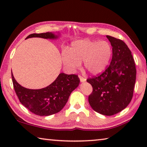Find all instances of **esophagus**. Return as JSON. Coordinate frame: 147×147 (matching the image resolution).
<instances>
[{
	"mask_svg": "<svg viewBox=\"0 0 147 147\" xmlns=\"http://www.w3.org/2000/svg\"><path fill=\"white\" fill-rule=\"evenodd\" d=\"M79 78H80V80L81 82H86V78H83V77L81 76H79Z\"/></svg>",
	"mask_w": 147,
	"mask_h": 147,
	"instance_id": "1",
	"label": "esophagus"
}]
</instances>
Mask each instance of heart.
I'll list each match as a JSON object with an SVG mask.
<instances>
[{
	"label": "heart",
	"instance_id": "b5f03b06",
	"mask_svg": "<svg viewBox=\"0 0 147 147\" xmlns=\"http://www.w3.org/2000/svg\"><path fill=\"white\" fill-rule=\"evenodd\" d=\"M112 56V47L106 41L80 39L73 42L61 54L64 65L70 71L80 68L81 62L89 73L98 74L105 70Z\"/></svg>",
	"mask_w": 147,
	"mask_h": 147
}]
</instances>
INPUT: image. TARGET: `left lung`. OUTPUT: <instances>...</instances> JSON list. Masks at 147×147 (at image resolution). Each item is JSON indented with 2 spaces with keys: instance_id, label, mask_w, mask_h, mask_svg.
I'll return each mask as SVG.
<instances>
[{
  "instance_id": "left-lung-1",
  "label": "left lung",
  "mask_w": 147,
  "mask_h": 147,
  "mask_svg": "<svg viewBox=\"0 0 147 147\" xmlns=\"http://www.w3.org/2000/svg\"><path fill=\"white\" fill-rule=\"evenodd\" d=\"M112 46L110 65L102 74L87 80L93 87L88 100L92 109L111 116L126 108L132 98L136 69L128 46L121 39L106 36Z\"/></svg>"
}]
</instances>
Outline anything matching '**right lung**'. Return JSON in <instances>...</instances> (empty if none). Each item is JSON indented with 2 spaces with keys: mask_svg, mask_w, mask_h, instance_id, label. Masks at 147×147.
I'll return each instance as SVG.
<instances>
[{
  "mask_svg": "<svg viewBox=\"0 0 147 147\" xmlns=\"http://www.w3.org/2000/svg\"><path fill=\"white\" fill-rule=\"evenodd\" d=\"M59 33L53 32L32 34L26 39L41 38L56 39ZM13 88L21 103L36 115L49 116L60 111L67 102L72 91L80 84V79L76 74L60 73L53 83L46 88L39 89H27L21 86L16 80L11 71Z\"/></svg>",
  "mask_w": 147,
  "mask_h": 147,
  "instance_id": "obj_1",
  "label": "right lung"
}]
</instances>
